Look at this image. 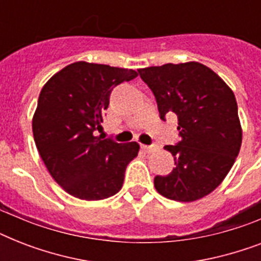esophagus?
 <instances>
[{
	"instance_id": "1",
	"label": "esophagus",
	"mask_w": 261,
	"mask_h": 261,
	"mask_svg": "<svg viewBox=\"0 0 261 261\" xmlns=\"http://www.w3.org/2000/svg\"><path fill=\"white\" fill-rule=\"evenodd\" d=\"M142 150L143 151H146V153H151V151H154L155 150V145H142Z\"/></svg>"
}]
</instances>
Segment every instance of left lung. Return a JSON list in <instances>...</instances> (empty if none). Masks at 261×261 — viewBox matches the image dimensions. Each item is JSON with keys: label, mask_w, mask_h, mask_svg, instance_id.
I'll list each match as a JSON object with an SVG mask.
<instances>
[{"label": "left lung", "mask_w": 261, "mask_h": 261, "mask_svg": "<svg viewBox=\"0 0 261 261\" xmlns=\"http://www.w3.org/2000/svg\"><path fill=\"white\" fill-rule=\"evenodd\" d=\"M138 73L154 94L160 118L176 114L178 120L180 141L165 146L176 168L167 176H155V190L177 202L206 196L229 173L241 147L234 93L199 62L167 63Z\"/></svg>", "instance_id": "1"}]
</instances>
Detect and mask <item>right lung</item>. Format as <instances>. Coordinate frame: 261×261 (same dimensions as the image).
Instances as JSON below:
<instances>
[{
	"instance_id": "1",
	"label": "right lung",
	"mask_w": 261,
	"mask_h": 261,
	"mask_svg": "<svg viewBox=\"0 0 261 261\" xmlns=\"http://www.w3.org/2000/svg\"><path fill=\"white\" fill-rule=\"evenodd\" d=\"M137 75L131 69L75 62L53 75L39 94L32 120L35 143L53 178L75 198L100 200L122 188L139 145L94 133L101 130L111 92Z\"/></svg>"
}]
</instances>
